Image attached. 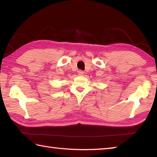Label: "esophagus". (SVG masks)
Returning <instances> with one entry per match:
<instances>
[{
	"mask_svg": "<svg viewBox=\"0 0 157 157\" xmlns=\"http://www.w3.org/2000/svg\"><path fill=\"white\" fill-rule=\"evenodd\" d=\"M83 74H84V71H83L82 70H79V71H78V75H82Z\"/></svg>",
	"mask_w": 157,
	"mask_h": 157,
	"instance_id": "esophagus-1",
	"label": "esophagus"
}]
</instances>
